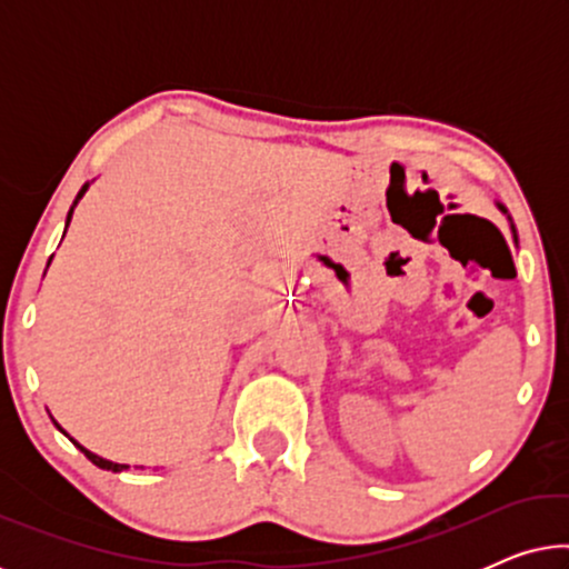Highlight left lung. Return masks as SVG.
Here are the masks:
<instances>
[{"label": "left lung", "instance_id": "obj_1", "mask_svg": "<svg viewBox=\"0 0 569 569\" xmlns=\"http://www.w3.org/2000/svg\"><path fill=\"white\" fill-rule=\"evenodd\" d=\"M502 212H505V207H502Z\"/></svg>", "mask_w": 569, "mask_h": 569}]
</instances>
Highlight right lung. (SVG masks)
<instances>
[{"label":"right lung","instance_id":"1","mask_svg":"<svg viewBox=\"0 0 569 569\" xmlns=\"http://www.w3.org/2000/svg\"><path fill=\"white\" fill-rule=\"evenodd\" d=\"M84 191H88V183H84V186H82V191H80V193H77V199H82V193H84ZM74 204H77V201H74ZM72 212H74V207H72V209H69V214H67V224H69V220H72ZM57 427H59V425H57ZM59 430H61V427H59ZM61 432H64V430H61ZM69 440H72V438H69ZM72 442H74V446H77V448H80V450H82V453H84V456H88V458H90V461H92V463H96V466H98V469H108V471H123V469H129V466H127V463H113V461H106V458H100V456H96V453H90V450H88V448H82V446H80V442H77V440H72Z\"/></svg>","mask_w":569,"mask_h":569}]
</instances>
